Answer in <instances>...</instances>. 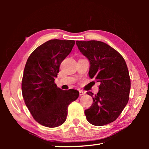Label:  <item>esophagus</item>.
<instances>
[{"mask_svg":"<svg viewBox=\"0 0 149 149\" xmlns=\"http://www.w3.org/2000/svg\"><path fill=\"white\" fill-rule=\"evenodd\" d=\"M79 95H80V96L84 95L85 94V92L84 91H83V90H79Z\"/></svg>","mask_w":149,"mask_h":149,"instance_id":"esophagus-1","label":"esophagus"}]
</instances>
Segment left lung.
Segmentation results:
<instances>
[{
  "instance_id": "left-lung-1",
  "label": "left lung",
  "mask_w": 149,
  "mask_h": 149,
  "mask_svg": "<svg viewBox=\"0 0 149 149\" xmlns=\"http://www.w3.org/2000/svg\"><path fill=\"white\" fill-rule=\"evenodd\" d=\"M80 52L89 59V76L100 82L99 91L91 96L93 102L85 110L88 122L102 126L114 122L124 109L130 99L131 80L123 56L109 45L99 41H76Z\"/></svg>"
}]
</instances>
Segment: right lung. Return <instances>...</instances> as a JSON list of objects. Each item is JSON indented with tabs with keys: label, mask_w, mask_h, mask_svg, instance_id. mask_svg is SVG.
I'll use <instances>...</instances> for the list:
<instances>
[{
	"label": "right lung",
	"mask_w": 149,
	"mask_h": 149,
	"mask_svg": "<svg viewBox=\"0 0 149 149\" xmlns=\"http://www.w3.org/2000/svg\"><path fill=\"white\" fill-rule=\"evenodd\" d=\"M74 45V40H49L30 54L25 65L22 81L25 104L34 120L45 127L64 123L68 105L79 97L78 91H63L54 83L60 64Z\"/></svg>",
	"instance_id": "obj_1"
}]
</instances>
